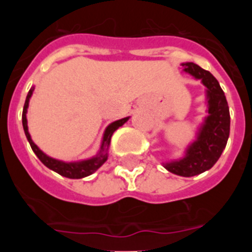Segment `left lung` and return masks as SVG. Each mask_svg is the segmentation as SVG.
I'll list each match as a JSON object with an SVG mask.
<instances>
[{"mask_svg": "<svg viewBox=\"0 0 252 252\" xmlns=\"http://www.w3.org/2000/svg\"><path fill=\"white\" fill-rule=\"evenodd\" d=\"M183 72L200 79L206 86L208 116L197 131L196 140L188 146L184 157L163 163L171 173L194 177L212 168L225 149L230 130V114L227 98L217 79L208 70L192 62L182 63Z\"/></svg>", "mask_w": 252, "mask_h": 252, "instance_id": "1", "label": "left lung"}]
</instances>
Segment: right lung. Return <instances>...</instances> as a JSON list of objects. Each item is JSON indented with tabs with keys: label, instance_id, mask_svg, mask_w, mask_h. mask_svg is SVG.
<instances>
[{
	"label": "right lung",
	"instance_id": "add662e5",
	"mask_svg": "<svg viewBox=\"0 0 252 252\" xmlns=\"http://www.w3.org/2000/svg\"><path fill=\"white\" fill-rule=\"evenodd\" d=\"M32 91H34V88H32L28 93L27 100H25L24 108H23V116H22V122H23V128H24L25 136H27L28 141H29L30 146H32V151L36 155L37 158L47 167V168L52 169L56 173L61 174L62 177L70 178V179H81V178H85L88 175L95 173L108 158V147H110L111 144V138L113 135L114 131L119 128V126H123L126 121L129 119V117H126V118H122L119 121L113 122L110 126L106 128L105 133H103L102 138V144H101L100 151L96 155L95 157L89 159H84V161L79 162H63L58 161V159L52 158V157L47 156L46 154L41 151L36 145L34 144V141L32 140V136H30L29 131H28V121H27V112H28V106H29V100L32 95Z\"/></svg>",
	"mask_w": 252,
	"mask_h": 252
}]
</instances>
